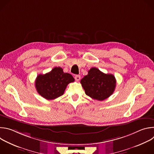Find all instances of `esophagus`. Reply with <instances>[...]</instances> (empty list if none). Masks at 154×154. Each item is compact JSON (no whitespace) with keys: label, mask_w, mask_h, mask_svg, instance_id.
Wrapping results in <instances>:
<instances>
[{"label":"esophagus","mask_w":154,"mask_h":154,"mask_svg":"<svg viewBox=\"0 0 154 154\" xmlns=\"http://www.w3.org/2000/svg\"><path fill=\"white\" fill-rule=\"evenodd\" d=\"M75 79L77 82H79L80 80V75H76L75 77Z\"/></svg>","instance_id":"1"}]
</instances>
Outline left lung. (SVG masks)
Wrapping results in <instances>:
<instances>
[{
	"label": "left lung",
	"mask_w": 154,
	"mask_h": 154,
	"mask_svg": "<svg viewBox=\"0 0 154 154\" xmlns=\"http://www.w3.org/2000/svg\"><path fill=\"white\" fill-rule=\"evenodd\" d=\"M85 94L91 98L103 100L114 92L116 81L111 74H104L96 68H92L88 75L80 80Z\"/></svg>",
	"instance_id": "left-lung-1"
}]
</instances>
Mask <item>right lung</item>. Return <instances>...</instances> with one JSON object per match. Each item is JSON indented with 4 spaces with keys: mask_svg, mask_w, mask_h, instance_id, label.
<instances>
[{
    "mask_svg": "<svg viewBox=\"0 0 154 154\" xmlns=\"http://www.w3.org/2000/svg\"><path fill=\"white\" fill-rule=\"evenodd\" d=\"M74 82L72 75L64 73L60 67L54 68L45 74H39L35 80L37 92L47 100H53L62 96L67 85Z\"/></svg>",
    "mask_w": 154,
    "mask_h": 154,
    "instance_id": "1",
    "label": "right lung"
}]
</instances>
